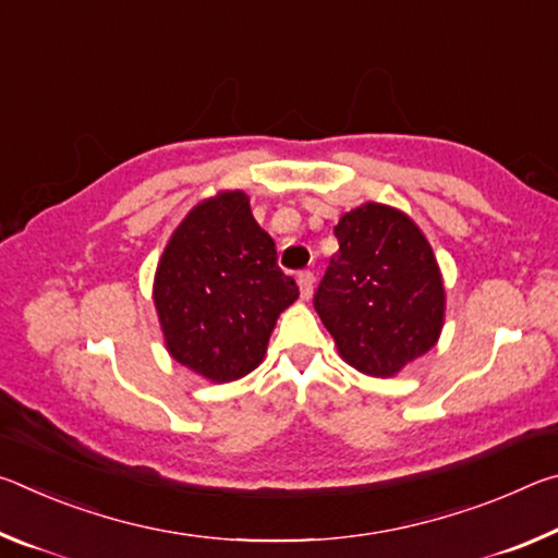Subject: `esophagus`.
I'll return each instance as SVG.
<instances>
[{
	"mask_svg": "<svg viewBox=\"0 0 558 558\" xmlns=\"http://www.w3.org/2000/svg\"><path fill=\"white\" fill-rule=\"evenodd\" d=\"M298 288H300V295L302 300H310L313 298V288H315V276L310 270H302L298 276Z\"/></svg>",
	"mask_w": 558,
	"mask_h": 558,
	"instance_id": "obj_1",
	"label": "esophagus"
}]
</instances>
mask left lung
<instances>
[{
	"mask_svg": "<svg viewBox=\"0 0 558 558\" xmlns=\"http://www.w3.org/2000/svg\"><path fill=\"white\" fill-rule=\"evenodd\" d=\"M339 251L315 292V310L339 356L389 379L436 347L446 288L426 235L403 211L366 202L335 226Z\"/></svg>",
	"mask_w": 558,
	"mask_h": 558,
	"instance_id": "left-lung-1",
	"label": "left lung"
}]
</instances>
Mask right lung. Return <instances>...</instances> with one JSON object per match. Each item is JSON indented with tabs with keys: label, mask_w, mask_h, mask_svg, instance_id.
Listing matches in <instances>:
<instances>
[{
	"label": "right lung",
	"mask_w": 558,
	"mask_h": 558,
	"mask_svg": "<svg viewBox=\"0 0 558 558\" xmlns=\"http://www.w3.org/2000/svg\"><path fill=\"white\" fill-rule=\"evenodd\" d=\"M155 307L167 352L214 384L263 362L276 319L298 300L278 268L276 243L243 192H219L177 226L155 272Z\"/></svg>",
	"instance_id": "right-lung-1"
}]
</instances>
